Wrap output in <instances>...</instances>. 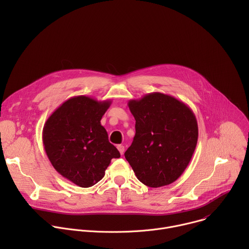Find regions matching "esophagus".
Returning a JSON list of instances; mask_svg holds the SVG:
<instances>
[{
  "instance_id": "1",
  "label": "esophagus",
  "mask_w": 249,
  "mask_h": 249,
  "mask_svg": "<svg viewBox=\"0 0 249 249\" xmlns=\"http://www.w3.org/2000/svg\"><path fill=\"white\" fill-rule=\"evenodd\" d=\"M117 149H118V151H119V153L121 154V155H123L124 154V146H122V145H118L117 146Z\"/></svg>"
}]
</instances>
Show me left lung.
<instances>
[{
	"mask_svg": "<svg viewBox=\"0 0 249 249\" xmlns=\"http://www.w3.org/2000/svg\"><path fill=\"white\" fill-rule=\"evenodd\" d=\"M136 134L125 158L137 178L149 187L174 182L194 154L198 124L190 107L175 97L152 92L128 102Z\"/></svg>",
	"mask_w": 249,
	"mask_h": 249,
	"instance_id": "1",
	"label": "left lung"
}]
</instances>
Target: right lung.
Returning <instances> with one entry per match:
<instances>
[{
	"label": "right lung",
	"instance_id": "1",
	"mask_svg": "<svg viewBox=\"0 0 249 249\" xmlns=\"http://www.w3.org/2000/svg\"><path fill=\"white\" fill-rule=\"evenodd\" d=\"M111 100L71 97L49 116L42 132L43 146L53 167L84 188L102 179L112 159L120 158L100 120Z\"/></svg>",
	"mask_w": 249,
	"mask_h": 249
}]
</instances>
